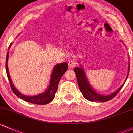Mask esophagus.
I'll return each instance as SVG.
<instances>
[{
  "label": "esophagus",
  "instance_id": "1",
  "mask_svg": "<svg viewBox=\"0 0 133 133\" xmlns=\"http://www.w3.org/2000/svg\"><path fill=\"white\" fill-rule=\"evenodd\" d=\"M68 65L70 68H74V67L76 66V63L74 59H69L68 61Z\"/></svg>",
  "mask_w": 133,
  "mask_h": 133
}]
</instances>
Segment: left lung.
<instances>
[{
	"mask_svg": "<svg viewBox=\"0 0 133 133\" xmlns=\"http://www.w3.org/2000/svg\"><path fill=\"white\" fill-rule=\"evenodd\" d=\"M129 67L130 66H129L128 76L129 75ZM74 72L76 73L77 79V83L78 86L79 87V90L81 91L83 97L86 99L91 101V102L97 101V102H104L108 101H110V100L114 98L117 95L118 93L120 91V90H121V88L124 86V84H123L120 88L118 89L117 91L113 93V94L109 95H104H104H101V94H97L95 91L93 90V89L91 88L90 84L88 83V81L87 77H86L85 74H84V70H83V68H82L81 66L80 67H76V68H75ZM128 76H127V78H128Z\"/></svg>",
	"mask_w": 133,
	"mask_h": 133,
	"instance_id": "left-lung-1",
	"label": "left lung"
}]
</instances>
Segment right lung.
I'll use <instances>...</instances> for the list:
<instances>
[{"mask_svg":"<svg viewBox=\"0 0 133 133\" xmlns=\"http://www.w3.org/2000/svg\"><path fill=\"white\" fill-rule=\"evenodd\" d=\"M11 43L9 46V49L10 48ZM9 57V52H8L6 56V61H5V69H6V73L8 78L9 79V83H10L11 88L12 91H13L15 94L19 98L24 100L26 102H30V103L36 104L39 105H45L46 104L49 103L54 99L55 97V94L56 93L57 90V87H58L59 83L61 79V77L65 73V72L68 69V63H61L60 64H57L55 65L54 70L52 73L51 77H50V84H49L48 89L45 92L42 94H39V95H36V96H26V95H23L20 94L18 91L15 88V87L13 85L12 81L9 76V70H8V60Z\"/></svg>","mask_w":133,"mask_h":133,"instance_id":"right-lung-1","label":"right lung"}]
</instances>
